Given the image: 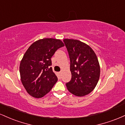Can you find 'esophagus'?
<instances>
[{
    "label": "esophagus",
    "instance_id": "1",
    "mask_svg": "<svg viewBox=\"0 0 125 125\" xmlns=\"http://www.w3.org/2000/svg\"><path fill=\"white\" fill-rule=\"evenodd\" d=\"M59 73L60 75H61V74H62V72H60Z\"/></svg>",
    "mask_w": 125,
    "mask_h": 125
}]
</instances>
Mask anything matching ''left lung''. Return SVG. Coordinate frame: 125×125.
I'll use <instances>...</instances> for the list:
<instances>
[{
    "instance_id": "obj_1",
    "label": "left lung",
    "mask_w": 125,
    "mask_h": 125,
    "mask_svg": "<svg viewBox=\"0 0 125 125\" xmlns=\"http://www.w3.org/2000/svg\"><path fill=\"white\" fill-rule=\"evenodd\" d=\"M71 61V81L67 83V90L76 96L90 94L98 82L100 65L94 52L89 45L75 39H64Z\"/></svg>"
}]
</instances>
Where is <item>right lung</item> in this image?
Masks as SVG:
<instances>
[{"mask_svg":"<svg viewBox=\"0 0 125 125\" xmlns=\"http://www.w3.org/2000/svg\"><path fill=\"white\" fill-rule=\"evenodd\" d=\"M64 43L60 39L44 38L33 43L21 62V79L27 92L35 98L44 96L58 81L51 58Z\"/></svg>","mask_w":125,"mask_h":125,"instance_id":"obj_1","label":"right lung"}]
</instances>
